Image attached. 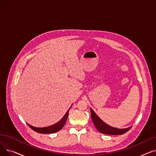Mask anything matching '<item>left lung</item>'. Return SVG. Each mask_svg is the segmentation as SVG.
Masks as SVG:
<instances>
[{
    "label": "left lung",
    "mask_w": 156,
    "mask_h": 156,
    "mask_svg": "<svg viewBox=\"0 0 156 156\" xmlns=\"http://www.w3.org/2000/svg\"><path fill=\"white\" fill-rule=\"evenodd\" d=\"M90 112H91L92 119L95 126L102 133L106 134V135H122L126 133L128 131H129L130 128H132V126L127 128H125V129H118L116 128H113L105 123L103 121H102L96 115V114L94 112V111L92 109H90Z\"/></svg>",
    "instance_id": "8db88e82"
}]
</instances>
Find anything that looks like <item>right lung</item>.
<instances>
[{"label":"right lung","mask_w":156,"mask_h":156,"mask_svg":"<svg viewBox=\"0 0 156 156\" xmlns=\"http://www.w3.org/2000/svg\"><path fill=\"white\" fill-rule=\"evenodd\" d=\"M69 109H70V108L68 109L67 112L65 114L64 117L58 122H57V123H55L54 125L45 127V128H36V127L30 125L29 124H28V125L33 130H34L35 132L39 133H44V134H45V133H54L55 132H59V130H61L63 128L64 125L66 123V121H67Z\"/></svg>","instance_id":"right-lung-1"}]
</instances>
